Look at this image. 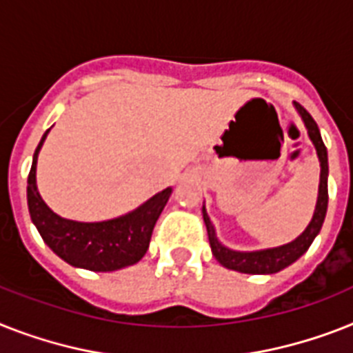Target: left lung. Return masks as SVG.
<instances>
[{
  "mask_svg": "<svg viewBox=\"0 0 353 353\" xmlns=\"http://www.w3.org/2000/svg\"><path fill=\"white\" fill-rule=\"evenodd\" d=\"M296 110L299 112L301 119L305 123L306 130H308V137L316 147L317 157L321 163V179H319V196H317V205L312 216V221L305 228V232L299 237H296L292 243H286L283 246H276V248H265V250L256 252H239L230 250L225 245L219 243L216 236V228L212 225L210 217L206 214L205 206H203V219H205L206 232H208V241H210L212 254L225 268L230 270L241 272V274H276L281 272L286 266H290L292 263H296L308 248H310L312 241L316 239L319 234L323 221H325L326 208H328V154H326V147L323 139H321V132L317 128V123L314 121V117L301 107L299 103H294Z\"/></svg>",
  "mask_w": 353,
  "mask_h": 353,
  "instance_id": "1",
  "label": "left lung"
}]
</instances>
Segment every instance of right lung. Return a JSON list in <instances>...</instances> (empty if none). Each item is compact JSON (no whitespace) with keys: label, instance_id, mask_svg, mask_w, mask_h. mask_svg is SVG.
<instances>
[{"label":"right lung","instance_id":"right-lung-1","mask_svg":"<svg viewBox=\"0 0 353 353\" xmlns=\"http://www.w3.org/2000/svg\"><path fill=\"white\" fill-rule=\"evenodd\" d=\"M48 128L43 134L32 157V168L28 174L27 201L30 219L48 248L67 261L68 265L92 272H114L125 266L136 265L147 254L152 230L157 217L167 205L172 188L157 192L148 201L116 219L97 223H81L57 216L43 201L36 186L37 154L47 139Z\"/></svg>","mask_w":353,"mask_h":353}]
</instances>
